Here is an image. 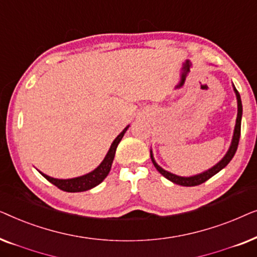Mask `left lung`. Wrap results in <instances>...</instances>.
Returning <instances> with one entry per match:
<instances>
[{
	"instance_id": "1",
	"label": "left lung",
	"mask_w": 257,
	"mask_h": 257,
	"mask_svg": "<svg viewBox=\"0 0 257 257\" xmlns=\"http://www.w3.org/2000/svg\"><path fill=\"white\" fill-rule=\"evenodd\" d=\"M234 91L235 93H236V98H237V118H236V125H235V130H234V137H233V142H231V145L229 147V150H228V152L226 156L223 157V159L220 161V163H217L215 166L210 168V170L203 172L201 174H198V175H194V177H189V178H184V177H178V175L175 174H172L170 172L165 171L161 168L159 165H158L156 161L153 159V156H152V151H151V159H152V163L154 165V167L157 168L158 172L161 175H164L165 178L168 179V180L174 182V184L177 185H180V186H186V187H192V186H198V185H201L203 182L208 180L213 177V175H215L216 173H219V172L222 170L227 166L228 164L230 163V160L233 159V157L235 156V153H236V150H237V146H238V142H240V136H241V118H242V103H241V97H240V93H238V91L235 89L234 87Z\"/></svg>"
}]
</instances>
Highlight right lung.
Listing matches in <instances>:
<instances>
[{"instance_id":"add662e5","label":"right lung","mask_w":257,"mask_h":257,"mask_svg":"<svg viewBox=\"0 0 257 257\" xmlns=\"http://www.w3.org/2000/svg\"><path fill=\"white\" fill-rule=\"evenodd\" d=\"M127 127L124 128L120 135H119L117 138L114 139V142L112 143V145L108 150L106 157L104 158V160L101 161V164L98 166L96 170L91 172L89 174L83 175V177L79 178H73V179H66V180H62V179H55L50 178L48 175H45L40 172V173L43 175V177L47 179L49 182H51L52 185H55L56 187L62 189L64 192H70V193H76V192H84L87 191V189H91L96 187L97 185H99L101 181L104 180L105 178L107 177L108 172L111 170L112 163H113V158L115 154V150H117L118 144L120 143L122 137H124L125 132L127 131Z\"/></svg>"}]
</instances>
